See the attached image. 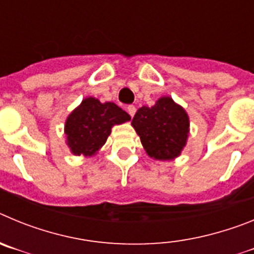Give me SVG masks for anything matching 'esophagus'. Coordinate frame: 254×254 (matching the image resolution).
I'll use <instances>...</instances> for the list:
<instances>
[{"label": "esophagus", "instance_id": "1", "mask_svg": "<svg viewBox=\"0 0 254 254\" xmlns=\"http://www.w3.org/2000/svg\"><path fill=\"white\" fill-rule=\"evenodd\" d=\"M127 112H128L129 116L133 117L134 113H136V107L134 105H127Z\"/></svg>", "mask_w": 254, "mask_h": 254}]
</instances>
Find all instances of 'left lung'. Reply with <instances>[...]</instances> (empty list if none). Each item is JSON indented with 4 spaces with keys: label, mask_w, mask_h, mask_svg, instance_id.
Wrapping results in <instances>:
<instances>
[{
    "label": "left lung",
    "mask_w": 254,
    "mask_h": 254,
    "mask_svg": "<svg viewBox=\"0 0 254 254\" xmlns=\"http://www.w3.org/2000/svg\"><path fill=\"white\" fill-rule=\"evenodd\" d=\"M132 126L151 158L169 160L177 158L185 147L190 121L185 109L172 98H161L154 107L140 108Z\"/></svg>",
    "instance_id": "1"
}]
</instances>
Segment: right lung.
Here are the masks:
<instances>
[{
    "mask_svg": "<svg viewBox=\"0 0 254 254\" xmlns=\"http://www.w3.org/2000/svg\"><path fill=\"white\" fill-rule=\"evenodd\" d=\"M129 120V114L114 103L102 104L95 98H87L67 118V143L75 155L90 156L104 145L114 125Z\"/></svg>",
    "mask_w": 254,
    "mask_h": 254,
    "instance_id": "obj_1",
    "label": "right lung"
}]
</instances>
